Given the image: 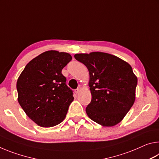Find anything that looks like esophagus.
Returning a JSON list of instances; mask_svg holds the SVG:
<instances>
[{"label":"esophagus","mask_w":159,"mask_h":159,"mask_svg":"<svg viewBox=\"0 0 159 159\" xmlns=\"http://www.w3.org/2000/svg\"><path fill=\"white\" fill-rule=\"evenodd\" d=\"M79 92H80V88H79L75 90V93H76V94H78Z\"/></svg>","instance_id":"34e87169"}]
</instances>
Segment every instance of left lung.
I'll return each instance as SVG.
<instances>
[{
    "label": "left lung",
    "instance_id": "left-lung-1",
    "mask_svg": "<svg viewBox=\"0 0 159 159\" xmlns=\"http://www.w3.org/2000/svg\"><path fill=\"white\" fill-rule=\"evenodd\" d=\"M74 57L89 71L92 99L85 109L88 116L103 126L118 124L135 99L138 79L131 66L105 52L76 54Z\"/></svg>",
    "mask_w": 159,
    "mask_h": 159
}]
</instances>
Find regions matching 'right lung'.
Instances as JSON below:
<instances>
[{
  "label": "right lung",
  "instance_id": "right-lung-1",
  "mask_svg": "<svg viewBox=\"0 0 159 159\" xmlns=\"http://www.w3.org/2000/svg\"><path fill=\"white\" fill-rule=\"evenodd\" d=\"M72 60L69 53L46 51L26 64L17 82L18 102L41 127H52L66 117L74 100L61 70Z\"/></svg>",
  "mask_w": 159,
  "mask_h": 159
}]
</instances>
